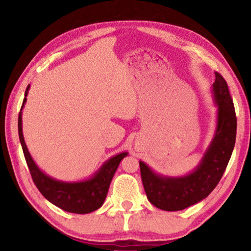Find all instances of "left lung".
<instances>
[{
  "label": "left lung",
  "instance_id": "obj_1",
  "mask_svg": "<svg viewBox=\"0 0 251 251\" xmlns=\"http://www.w3.org/2000/svg\"><path fill=\"white\" fill-rule=\"evenodd\" d=\"M212 94L217 105V128L209 147L194 172L181 177H165L139 161L146 196L167 211L182 210L209 195L222 179L236 143L237 117L227 82L216 72Z\"/></svg>",
  "mask_w": 251,
  "mask_h": 251
}]
</instances>
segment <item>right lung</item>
Segmentation results:
<instances>
[{
	"label": "right lung",
	"instance_id": "add662e5",
	"mask_svg": "<svg viewBox=\"0 0 251 251\" xmlns=\"http://www.w3.org/2000/svg\"><path fill=\"white\" fill-rule=\"evenodd\" d=\"M28 88L29 85L25 91V97L19 114L18 125L20 142L34 184L50 202L65 211L74 212V214H88V212L99 209L104 203L114 174H115L121 160L127 156V152H121L108 159L90 179L65 182L48 176L34 163L27 151L22 133V109L26 101Z\"/></svg>",
	"mask_w": 251,
	"mask_h": 251
}]
</instances>
